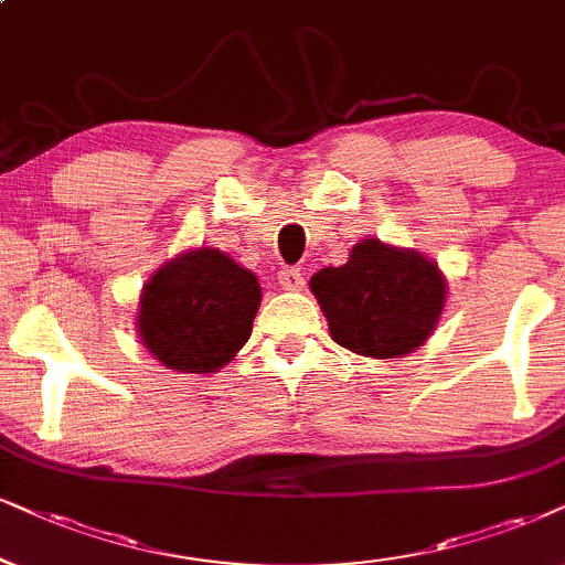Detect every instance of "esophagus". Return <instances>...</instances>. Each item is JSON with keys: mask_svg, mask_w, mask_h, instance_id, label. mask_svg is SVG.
<instances>
[{"mask_svg": "<svg viewBox=\"0 0 565 565\" xmlns=\"http://www.w3.org/2000/svg\"><path fill=\"white\" fill-rule=\"evenodd\" d=\"M278 284H281L284 289H291V291H299L305 287V274L302 268H281L278 270Z\"/></svg>", "mask_w": 565, "mask_h": 565, "instance_id": "esophagus-1", "label": "esophagus"}]
</instances>
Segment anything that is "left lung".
Here are the masks:
<instances>
[{"label": "left lung", "mask_w": 565, "mask_h": 565, "mask_svg": "<svg viewBox=\"0 0 565 565\" xmlns=\"http://www.w3.org/2000/svg\"><path fill=\"white\" fill-rule=\"evenodd\" d=\"M310 289L335 344L381 360L423 344L446 302V278L435 263L377 239L352 247L344 266L318 270Z\"/></svg>", "instance_id": "left-lung-1"}]
</instances>
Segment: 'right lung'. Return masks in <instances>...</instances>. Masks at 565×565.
I'll use <instances>...</instances> for the list:
<instances>
[{
  "mask_svg": "<svg viewBox=\"0 0 565 565\" xmlns=\"http://www.w3.org/2000/svg\"><path fill=\"white\" fill-rule=\"evenodd\" d=\"M258 278L213 247L163 266L140 299L138 331L156 360L182 373H213L249 339Z\"/></svg>",
  "mask_w": 565,
  "mask_h": 565,
  "instance_id": "add662e5",
  "label": "right lung"
}]
</instances>
